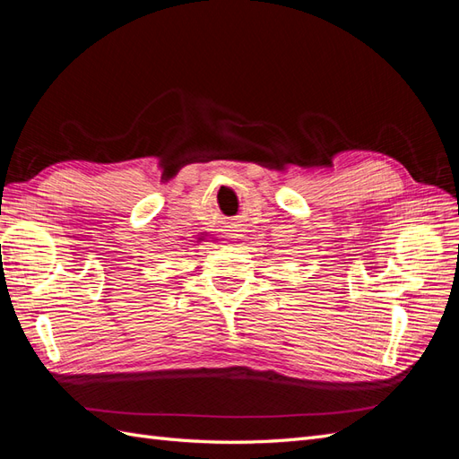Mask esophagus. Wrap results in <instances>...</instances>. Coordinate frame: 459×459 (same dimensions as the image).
Segmentation results:
<instances>
[{"mask_svg":"<svg viewBox=\"0 0 459 459\" xmlns=\"http://www.w3.org/2000/svg\"><path fill=\"white\" fill-rule=\"evenodd\" d=\"M245 224H241V221H233L231 226V238L235 239H243L245 238Z\"/></svg>","mask_w":459,"mask_h":459,"instance_id":"1","label":"esophagus"}]
</instances>
